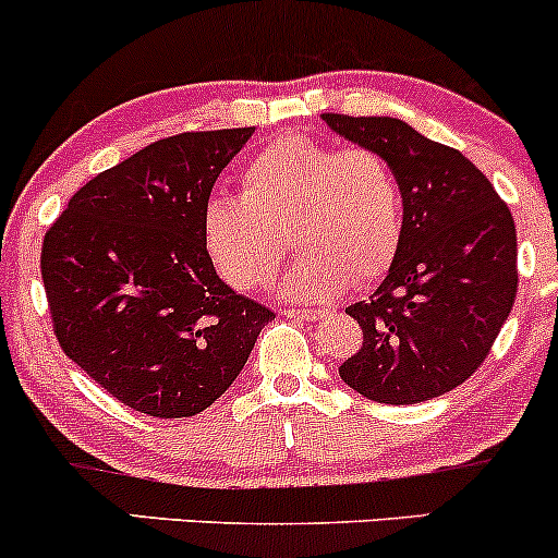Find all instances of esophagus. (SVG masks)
<instances>
[{
	"label": "esophagus",
	"instance_id": "1",
	"mask_svg": "<svg viewBox=\"0 0 558 558\" xmlns=\"http://www.w3.org/2000/svg\"><path fill=\"white\" fill-rule=\"evenodd\" d=\"M286 315L293 317V320H304V323H312V320H320L323 315H326V310H283Z\"/></svg>",
	"mask_w": 558,
	"mask_h": 558
}]
</instances>
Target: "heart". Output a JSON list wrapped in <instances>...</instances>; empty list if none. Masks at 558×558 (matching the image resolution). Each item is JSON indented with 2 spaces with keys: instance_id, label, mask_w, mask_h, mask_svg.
Here are the masks:
<instances>
[{
  "instance_id": "obj_1",
  "label": "heart",
  "mask_w": 558,
  "mask_h": 558,
  "mask_svg": "<svg viewBox=\"0 0 558 558\" xmlns=\"http://www.w3.org/2000/svg\"><path fill=\"white\" fill-rule=\"evenodd\" d=\"M291 232L299 259L280 293L323 302L376 280L402 243V190L384 156L289 134L243 169L241 195H217L204 209L214 267L238 291L272 280Z\"/></svg>"
}]
</instances>
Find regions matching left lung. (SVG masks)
I'll return each instance as SVG.
<instances>
[{
	"instance_id": "obj_1",
	"label": "left lung",
	"mask_w": 558,
	"mask_h": 558,
	"mask_svg": "<svg viewBox=\"0 0 558 558\" xmlns=\"http://www.w3.org/2000/svg\"><path fill=\"white\" fill-rule=\"evenodd\" d=\"M376 150L402 190V243L368 302L347 307L363 347L339 368L347 387L384 405L456 389L485 363L519 286L508 206L461 150L389 116L323 113Z\"/></svg>"
}]
</instances>
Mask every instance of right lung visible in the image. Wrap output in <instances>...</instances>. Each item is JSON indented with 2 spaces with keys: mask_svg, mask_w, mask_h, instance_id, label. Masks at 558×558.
<instances>
[{
  "mask_svg": "<svg viewBox=\"0 0 558 558\" xmlns=\"http://www.w3.org/2000/svg\"><path fill=\"white\" fill-rule=\"evenodd\" d=\"M251 134L158 140L78 187L45 235L41 280L60 347L140 413L209 408L275 320L219 278L204 243L214 182Z\"/></svg>",
  "mask_w": 558,
  "mask_h": 558,
  "instance_id": "obj_1",
  "label": "right lung"
}]
</instances>
